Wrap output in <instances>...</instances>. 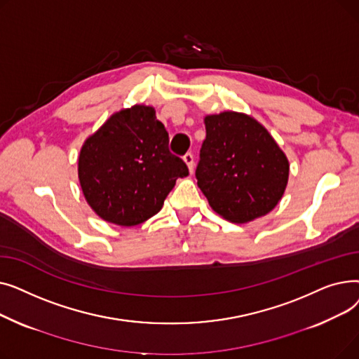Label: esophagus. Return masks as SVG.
I'll return each mask as SVG.
<instances>
[{
	"mask_svg": "<svg viewBox=\"0 0 359 359\" xmlns=\"http://www.w3.org/2000/svg\"><path fill=\"white\" fill-rule=\"evenodd\" d=\"M183 161L186 163V165H187V168H189V172L192 173L194 172V167H195V161H194V156L191 154V153H187V154H184V157H183Z\"/></svg>",
	"mask_w": 359,
	"mask_h": 359,
	"instance_id": "obj_1",
	"label": "esophagus"
}]
</instances>
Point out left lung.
I'll return each mask as SVG.
<instances>
[{"label": "left lung", "instance_id": "1", "mask_svg": "<svg viewBox=\"0 0 359 359\" xmlns=\"http://www.w3.org/2000/svg\"><path fill=\"white\" fill-rule=\"evenodd\" d=\"M206 138L198 186L224 219L246 224L269 214L284 195L290 161L268 129L240 111L203 118Z\"/></svg>", "mask_w": 359, "mask_h": 359}]
</instances>
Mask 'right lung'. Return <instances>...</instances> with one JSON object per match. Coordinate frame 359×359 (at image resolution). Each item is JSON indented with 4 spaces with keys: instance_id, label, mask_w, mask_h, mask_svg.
<instances>
[{
    "instance_id": "right-lung-1",
    "label": "right lung",
    "mask_w": 359,
    "mask_h": 359,
    "mask_svg": "<svg viewBox=\"0 0 359 359\" xmlns=\"http://www.w3.org/2000/svg\"><path fill=\"white\" fill-rule=\"evenodd\" d=\"M189 175L168 151V134L151 106L134 104L90 135L79 156V180L102 219L132 227L161 208L176 180Z\"/></svg>"
}]
</instances>
